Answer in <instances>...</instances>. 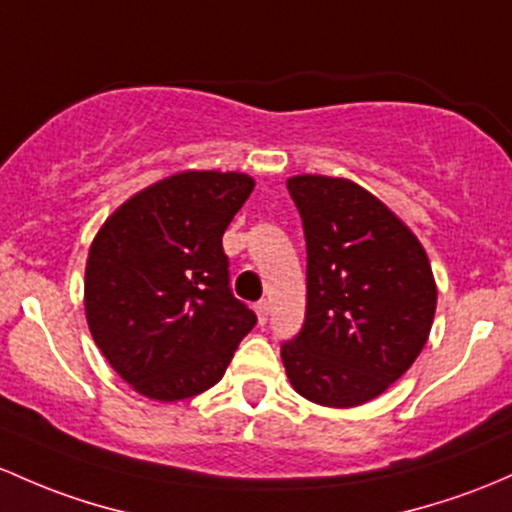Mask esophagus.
Returning a JSON list of instances; mask_svg holds the SVG:
<instances>
[{"instance_id":"34e87169","label":"esophagus","mask_w":512,"mask_h":512,"mask_svg":"<svg viewBox=\"0 0 512 512\" xmlns=\"http://www.w3.org/2000/svg\"><path fill=\"white\" fill-rule=\"evenodd\" d=\"M256 315H258V322H261V324L268 322V302L266 300L256 302Z\"/></svg>"}]
</instances>
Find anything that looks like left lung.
<instances>
[{
	"label": "left lung",
	"mask_w": 512,
	"mask_h": 512,
	"mask_svg": "<svg viewBox=\"0 0 512 512\" xmlns=\"http://www.w3.org/2000/svg\"><path fill=\"white\" fill-rule=\"evenodd\" d=\"M307 244L305 324L280 346L302 398L354 408L381 395L430 337L437 285L417 236L344 178L295 175Z\"/></svg>",
	"instance_id": "1"
}]
</instances>
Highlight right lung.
<instances>
[{"label":"right lung","mask_w":512,"mask_h":512,"mask_svg":"<svg viewBox=\"0 0 512 512\" xmlns=\"http://www.w3.org/2000/svg\"><path fill=\"white\" fill-rule=\"evenodd\" d=\"M254 178L185 170L126 200L97 232L85 315L134 390L173 403L212 388L256 315L229 288L222 236Z\"/></svg>","instance_id":"obj_1"}]
</instances>
